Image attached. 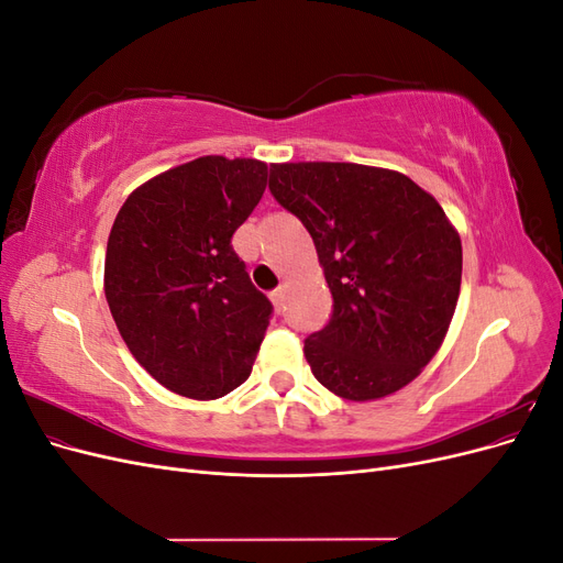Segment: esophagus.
<instances>
[{"mask_svg": "<svg viewBox=\"0 0 563 563\" xmlns=\"http://www.w3.org/2000/svg\"><path fill=\"white\" fill-rule=\"evenodd\" d=\"M269 298H272V302H275L277 312H282V308H284V300H286V286L282 284L279 288H275V291L269 294Z\"/></svg>", "mask_w": 563, "mask_h": 563, "instance_id": "34e87169", "label": "esophagus"}]
</instances>
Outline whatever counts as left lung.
I'll use <instances>...</instances> for the list:
<instances>
[{"label":"left lung","mask_w":563,"mask_h":563,"mask_svg":"<svg viewBox=\"0 0 563 563\" xmlns=\"http://www.w3.org/2000/svg\"><path fill=\"white\" fill-rule=\"evenodd\" d=\"M269 192L308 228L333 296L305 340L314 378L373 401L420 376L444 343L463 279V244L439 201L389 168L269 164Z\"/></svg>","instance_id":"obj_1"}]
</instances>
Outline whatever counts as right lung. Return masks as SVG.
<instances>
[{
  "instance_id": "add662e5",
  "label": "right lung",
  "mask_w": 563,
  "mask_h": 563,
  "mask_svg": "<svg viewBox=\"0 0 563 563\" xmlns=\"http://www.w3.org/2000/svg\"><path fill=\"white\" fill-rule=\"evenodd\" d=\"M267 185L258 159L199 157L150 178L119 209L106 298L126 347L180 397L211 401L249 376L272 302L232 249Z\"/></svg>"
}]
</instances>
